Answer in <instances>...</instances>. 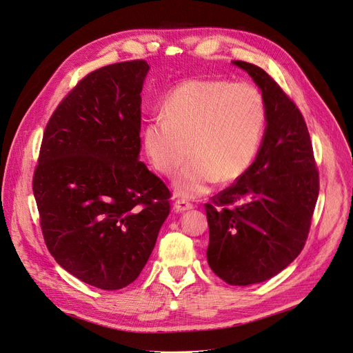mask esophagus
Masks as SVG:
<instances>
[{
    "mask_svg": "<svg viewBox=\"0 0 353 353\" xmlns=\"http://www.w3.org/2000/svg\"><path fill=\"white\" fill-rule=\"evenodd\" d=\"M189 209H193V203L185 201V199H177V201L174 202V210L176 212H185V210H189Z\"/></svg>",
    "mask_w": 353,
    "mask_h": 353,
    "instance_id": "1",
    "label": "esophagus"
}]
</instances>
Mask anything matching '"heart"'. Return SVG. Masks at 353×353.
Wrapping results in <instances>:
<instances>
[{
    "label": "heart",
    "mask_w": 353,
    "mask_h": 353,
    "mask_svg": "<svg viewBox=\"0 0 353 353\" xmlns=\"http://www.w3.org/2000/svg\"><path fill=\"white\" fill-rule=\"evenodd\" d=\"M161 115L143 127L145 156L170 177L190 154L174 188L180 196H197L247 173L263 141L267 106L252 83L194 78L168 92Z\"/></svg>",
    "instance_id": "heart-1"
}]
</instances>
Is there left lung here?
Here are the masks:
<instances>
[{"label":"left lung","instance_id":"1","mask_svg":"<svg viewBox=\"0 0 353 353\" xmlns=\"http://www.w3.org/2000/svg\"><path fill=\"white\" fill-rule=\"evenodd\" d=\"M261 88L267 128L243 176L205 205L208 264L231 285L263 283L304 248L319 196V170L305 121L281 86L259 66L234 62Z\"/></svg>","mask_w":353,"mask_h":353}]
</instances>
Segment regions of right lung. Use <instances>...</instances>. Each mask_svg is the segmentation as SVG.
<instances>
[{"mask_svg": "<svg viewBox=\"0 0 353 353\" xmlns=\"http://www.w3.org/2000/svg\"><path fill=\"white\" fill-rule=\"evenodd\" d=\"M148 69L130 60L76 83L46 125L33 174L46 247L102 290L137 280L170 213L172 192L139 160Z\"/></svg>", "mask_w": 353, "mask_h": 353, "instance_id": "1", "label": "right lung"}]
</instances>
